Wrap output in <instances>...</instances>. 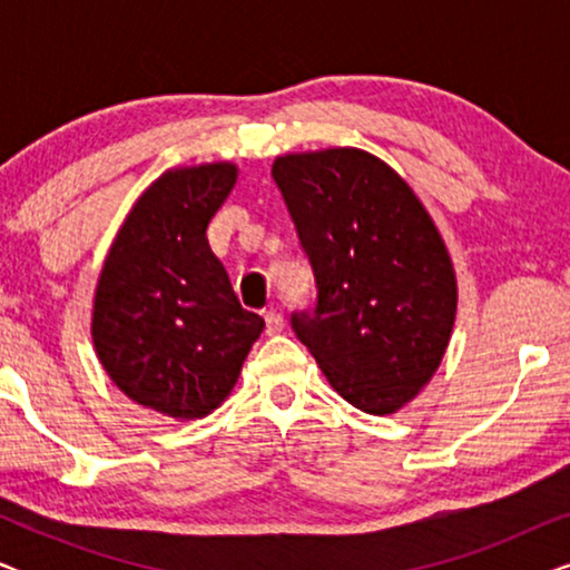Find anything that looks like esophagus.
I'll return each mask as SVG.
<instances>
[{
    "instance_id": "esophagus-1",
    "label": "esophagus",
    "mask_w": 570,
    "mask_h": 570,
    "mask_svg": "<svg viewBox=\"0 0 570 570\" xmlns=\"http://www.w3.org/2000/svg\"><path fill=\"white\" fill-rule=\"evenodd\" d=\"M264 322H267V332L269 337H275V334H279L285 330V322H283V316L277 314V311H267V314H264Z\"/></svg>"
}]
</instances>
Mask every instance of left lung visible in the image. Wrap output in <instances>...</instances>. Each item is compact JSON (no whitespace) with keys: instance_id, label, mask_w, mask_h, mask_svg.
I'll use <instances>...</instances> for the list:
<instances>
[{"instance_id":"8db88e82","label":"left lung","mask_w":570,"mask_h":570,"mask_svg":"<svg viewBox=\"0 0 570 570\" xmlns=\"http://www.w3.org/2000/svg\"><path fill=\"white\" fill-rule=\"evenodd\" d=\"M272 176L314 267V314L293 330L334 392L394 415L435 376L456 318V272L412 186L361 147L287 153Z\"/></svg>"}]
</instances>
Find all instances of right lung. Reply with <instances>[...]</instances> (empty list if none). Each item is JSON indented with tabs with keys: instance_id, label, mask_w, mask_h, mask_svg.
Returning a JSON list of instances; mask_svg holds the SVG:
<instances>
[{
	"instance_id": "1",
	"label": "right lung",
	"mask_w": 570,
	"mask_h": 570,
	"mask_svg": "<svg viewBox=\"0 0 570 570\" xmlns=\"http://www.w3.org/2000/svg\"><path fill=\"white\" fill-rule=\"evenodd\" d=\"M236 178L230 160L163 170L124 217L92 295V347L108 379L178 423L228 400L264 330L207 240Z\"/></svg>"
}]
</instances>
